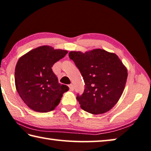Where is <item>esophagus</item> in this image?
<instances>
[{
  "label": "esophagus",
  "mask_w": 151,
  "mask_h": 151,
  "mask_svg": "<svg viewBox=\"0 0 151 151\" xmlns=\"http://www.w3.org/2000/svg\"><path fill=\"white\" fill-rule=\"evenodd\" d=\"M68 87H69V89H70V91H74V86L70 84L68 85Z\"/></svg>",
  "instance_id": "esophagus-1"
}]
</instances>
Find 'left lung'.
<instances>
[{
  "label": "left lung",
  "mask_w": 151,
  "mask_h": 151,
  "mask_svg": "<svg viewBox=\"0 0 151 151\" xmlns=\"http://www.w3.org/2000/svg\"><path fill=\"white\" fill-rule=\"evenodd\" d=\"M69 57L85 81L84 93L76 97L81 108L95 115L109 111L121 97L127 81V68L121 60L102 49L71 51Z\"/></svg>",
  "instance_id": "obj_1"
}]
</instances>
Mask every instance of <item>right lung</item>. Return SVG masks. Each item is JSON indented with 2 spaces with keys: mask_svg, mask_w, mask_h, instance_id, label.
Here are the masks:
<instances>
[{
  "mask_svg": "<svg viewBox=\"0 0 151 151\" xmlns=\"http://www.w3.org/2000/svg\"><path fill=\"white\" fill-rule=\"evenodd\" d=\"M67 50L42 45L24 54L17 63L15 87L24 103L37 112H49L55 109L66 85H61L52 71L54 64L65 56Z\"/></svg>",
  "mask_w": 151,
  "mask_h": 151,
  "instance_id": "1",
  "label": "right lung"
}]
</instances>
